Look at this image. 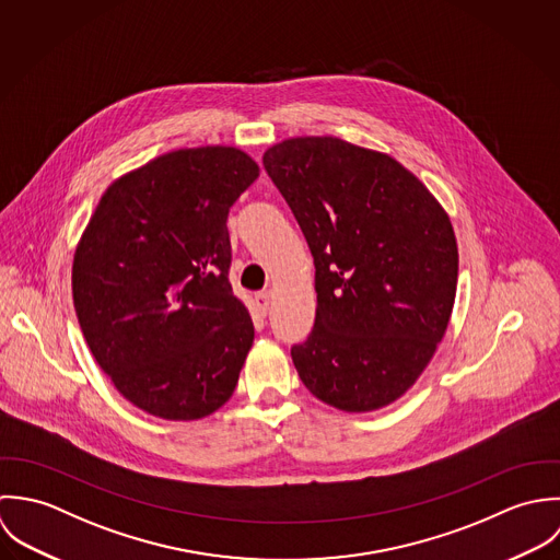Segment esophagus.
Returning a JSON list of instances; mask_svg holds the SVG:
<instances>
[{"label": "esophagus", "instance_id": "obj_1", "mask_svg": "<svg viewBox=\"0 0 560 560\" xmlns=\"http://www.w3.org/2000/svg\"><path fill=\"white\" fill-rule=\"evenodd\" d=\"M255 305H257V312H259L261 316H266L268 310H270V294H268V292L257 294V296H255Z\"/></svg>", "mask_w": 560, "mask_h": 560}]
</instances>
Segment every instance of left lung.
Wrapping results in <instances>:
<instances>
[{
	"instance_id": "8db88e82",
	"label": "left lung",
	"mask_w": 560,
	"mask_h": 560,
	"mask_svg": "<svg viewBox=\"0 0 560 560\" xmlns=\"http://www.w3.org/2000/svg\"><path fill=\"white\" fill-rule=\"evenodd\" d=\"M264 166L316 266L314 331L292 348L301 381L346 413L392 405L446 336L458 277L446 210L392 155L336 136L281 140Z\"/></svg>"
}]
</instances>
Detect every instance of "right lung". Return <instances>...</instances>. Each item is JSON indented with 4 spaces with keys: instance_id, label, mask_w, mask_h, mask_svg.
<instances>
[{
    "instance_id": "add662e5",
    "label": "right lung",
    "mask_w": 560,
    "mask_h": 560,
    "mask_svg": "<svg viewBox=\"0 0 560 560\" xmlns=\"http://www.w3.org/2000/svg\"><path fill=\"white\" fill-rule=\"evenodd\" d=\"M259 177L235 147L177 149L114 179L73 257L84 339L133 407L175 422L231 398L253 320L229 283V208Z\"/></svg>"
}]
</instances>
